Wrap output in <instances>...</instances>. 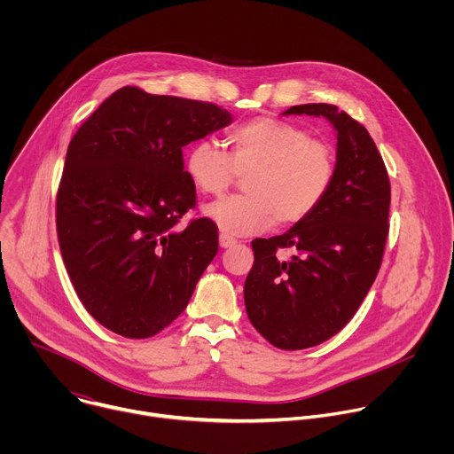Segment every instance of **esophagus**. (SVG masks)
<instances>
[{
	"label": "esophagus",
	"mask_w": 454,
	"mask_h": 454,
	"mask_svg": "<svg viewBox=\"0 0 454 454\" xmlns=\"http://www.w3.org/2000/svg\"><path fill=\"white\" fill-rule=\"evenodd\" d=\"M235 244H237V240H235L233 237H228V235H224V233L219 235V246H221V247L226 249V247H231V246H235Z\"/></svg>",
	"instance_id": "obj_1"
}]
</instances>
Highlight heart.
Returning a JSON list of instances; mask_svg holds the SVG:
<instances>
[{"mask_svg": "<svg viewBox=\"0 0 454 454\" xmlns=\"http://www.w3.org/2000/svg\"><path fill=\"white\" fill-rule=\"evenodd\" d=\"M228 151L212 140L193 144L184 158L192 184L208 196L221 193L247 174L246 193L205 207V214L228 235H251L271 226H293L310 217L327 200L336 179V151L307 129L271 116L237 125Z\"/></svg>", "mask_w": 454, "mask_h": 454, "instance_id": "b5f03b06", "label": "heart"}]
</instances>
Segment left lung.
I'll use <instances>...</instances> for the list:
<instances>
[{"instance_id":"obj_1","label":"left lung","mask_w":454,"mask_h":454,"mask_svg":"<svg viewBox=\"0 0 454 454\" xmlns=\"http://www.w3.org/2000/svg\"><path fill=\"white\" fill-rule=\"evenodd\" d=\"M284 114L327 118L338 133V168L323 205L289 231L251 242L244 284L251 325L282 350L316 347L338 334L370 291L384 253L390 179L364 125L333 104ZM291 248L284 259L278 251Z\"/></svg>"}]
</instances>
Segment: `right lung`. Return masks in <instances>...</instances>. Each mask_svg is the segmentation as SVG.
I'll list each match as a JSON object with an SVG mask.
<instances>
[{
	"mask_svg": "<svg viewBox=\"0 0 454 454\" xmlns=\"http://www.w3.org/2000/svg\"><path fill=\"white\" fill-rule=\"evenodd\" d=\"M230 121L215 104L125 86L72 138L59 247L82 305L114 334L144 340L170 325L217 254L210 219L177 226L196 207L183 147Z\"/></svg>",
	"mask_w": 454,
	"mask_h": 454,
	"instance_id": "right-lung-1",
	"label": "right lung"
}]
</instances>
